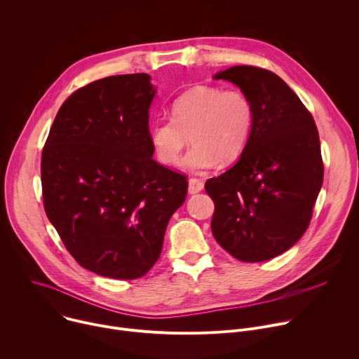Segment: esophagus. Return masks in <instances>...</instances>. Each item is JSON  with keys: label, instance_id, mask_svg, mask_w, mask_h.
I'll use <instances>...</instances> for the list:
<instances>
[{"label": "esophagus", "instance_id": "1", "mask_svg": "<svg viewBox=\"0 0 359 359\" xmlns=\"http://www.w3.org/2000/svg\"><path fill=\"white\" fill-rule=\"evenodd\" d=\"M203 187H204L203 180L194 179V177H191V179L189 180V193H190V194H196V193L201 191Z\"/></svg>", "mask_w": 359, "mask_h": 359}]
</instances>
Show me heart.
<instances>
[{
	"instance_id": "b5f03b06",
	"label": "heart",
	"mask_w": 359,
	"mask_h": 359,
	"mask_svg": "<svg viewBox=\"0 0 359 359\" xmlns=\"http://www.w3.org/2000/svg\"><path fill=\"white\" fill-rule=\"evenodd\" d=\"M254 123L250 97L240 89L194 86L172 102V118H159L149 130L158 159L179 163L183 147L193 142L183 165L203 172L230 163L244 151Z\"/></svg>"
}]
</instances>
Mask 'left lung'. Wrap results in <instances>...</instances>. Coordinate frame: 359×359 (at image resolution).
Listing matches in <instances>:
<instances>
[{
  "instance_id": "1",
  "label": "left lung",
  "mask_w": 359,
  "mask_h": 359,
  "mask_svg": "<svg viewBox=\"0 0 359 359\" xmlns=\"http://www.w3.org/2000/svg\"><path fill=\"white\" fill-rule=\"evenodd\" d=\"M215 78L250 97L254 123L238 162L204 184L215 201L212 231L234 259L266 262L310 226L324 179L318 129L295 92L269 69L237 65Z\"/></svg>"
}]
</instances>
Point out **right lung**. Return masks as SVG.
Wrapping results in <instances>:
<instances>
[{
    "label": "right lung",
    "mask_w": 359,
    "mask_h": 359,
    "mask_svg": "<svg viewBox=\"0 0 359 359\" xmlns=\"http://www.w3.org/2000/svg\"><path fill=\"white\" fill-rule=\"evenodd\" d=\"M147 74L76 89L60 108L41 158L43 209L83 269L116 280L144 276L161 257L187 176L153 159Z\"/></svg>",
    "instance_id": "obj_1"
}]
</instances>
